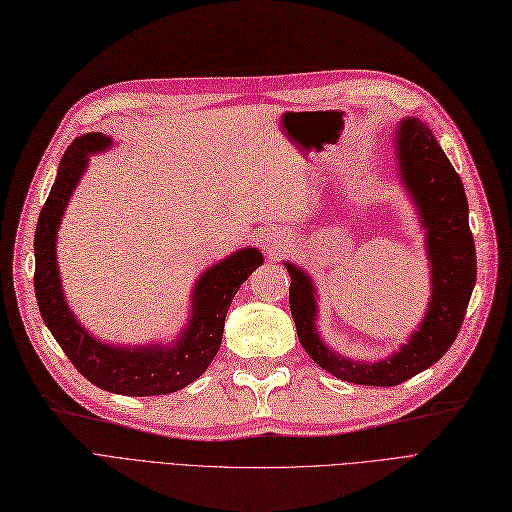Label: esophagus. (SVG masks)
<instances>
[{
  "mask_svg": "<svg viewBox=\"0 0 512 512\" xmlns=\"http://www.w3.org/2000/svg\"><path fill=\"white\" fill-rule=\"evenodd\" d=\"M281 243H284V239H281V237H277V235H267V237H264L262 239V245H264V248H267V250H277L279 248V245Z\"/></svg>",
  "mask_w": 512,
  "mask_h": 512,
  "instance_id": "esophagus-1",
  "label": "esophagus"
}]
</instances>
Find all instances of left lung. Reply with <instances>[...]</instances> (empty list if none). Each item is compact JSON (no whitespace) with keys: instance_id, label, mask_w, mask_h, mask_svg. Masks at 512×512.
<instances>
[{"instance_id":"left-lung-1","label":"left lung","mask_w":512,"mask_h":512,"mask_svg":"<svg viewBox=\"0 0 512 512\" xmlns=\"http://www.w3.org/2000/svg\"><path fill=\"white\" fill-rule=\"evenodd\" d=\"M392 144L398 182L415 205L430 260V301L407 341L381 360L341 356L317 328L320 305L315 281L303 267L284 260L292 279L290 311L298 341L315 364L341 381L358 385L392 387L443 358L460 332L477 281V254L468 226L464 184L434 133L426 122L407 116L398 122Z\"/></svg>"}]
</instances>
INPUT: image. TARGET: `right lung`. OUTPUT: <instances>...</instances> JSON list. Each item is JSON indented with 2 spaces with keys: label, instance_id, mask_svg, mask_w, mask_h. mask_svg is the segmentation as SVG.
<instances>
[{
  "label": "right lung",
  "instance_id": "right-lung-1",
  "mask_svg": "<svg viewBox=\"0 0 512 512\" xmlns=\"http://www.w3.org/2000/svg\"><path fill=\"white\" fill-rule=\"evenodd\" d=\"M114 148L103 133H86L63 154L55 184L40 211L33 237V288L42 320L65 356L88 381L105 392L125 396H161L199 379L216 358L224 320L237 290L262 260L258 248H243L207 267L190 292V315L171 343H105L88 332L69 309L57 262V237L65 209L88 169L93 154Z\"/></svg>",
  "mask_w": 512,
  "mask_h": 512
}]
</instances>
